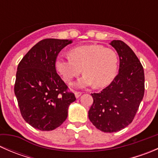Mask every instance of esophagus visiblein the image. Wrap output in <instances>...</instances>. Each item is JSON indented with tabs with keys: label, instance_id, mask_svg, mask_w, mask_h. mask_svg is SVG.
I'll return each mask as SVG.
<instances>
[{
	"label": "esophagus",
	"instance_id": "esophagus-1",
	"mask_svg": "<svg viewBox=\"0 0 158 158\" xmlns=\"http://www.w3.org/2000/svg\"><path fill=\"white\" fill-rule=\"evenodd\" d=\"M74 94H75V96H76V98H79V97L81 96V95H82V92H74Z\"/></svg>",
	"mask_w": 158,
	"mask_h": 158
}]
</instances>
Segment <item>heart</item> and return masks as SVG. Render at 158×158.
<instances>
[{"label": "heart", "mask_w": 158, "mask_h": 158, "mask_svg": "<svg viewBox=\"0 0 158 158\" xmlns=\"http://www.w3.org/2000/svg\"><path fill=\"white\" fill-rule=\"evenodd\" d=\"M55 68L65 82L70 84L75 78L84 75L75 83L76 88L95 85L97 88L109 85L115 78L118 69V57L114 50L99 44H89L70 49L69 56H59Z\"/></svg>", "instance_id": "heart-1"}]
</instances>
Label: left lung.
<instances>
[{"label": "left lung", "mask_w": 158, "mask_h": 158, "mask_svg": "<svg viewBox=\"0 0 158 158\" xmlns=\"http://www.w3.org/2000/svg\"><path fill=\"white\" fill-rule=\"evenodd\" d=\"M110 44L118 54V74L102 91L92 94L89 118L100 131L111 133L133 121L144 97V73L140 60L126 44L113 40Z\"/></svg>", "instance_id": "8db88e82"}]
</instances>
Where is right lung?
I'll return each mask as SVG.
<instances>
[{
    "label": "right lung",
    "mask_w": 158,
    "mask_h": 158,
    "mask_svg": "<svg viewBox=\"0 0 158 158\" xmlns=\"http://www.w3.org/2000/svg\"><path fill=\"white\" fill-rule=\"evenodd\" d=\"M73 41L44 39L23 57L17 66L14 93L22 117L40 131H52L66 119L74 93L57 74L55 61L59 52Z\"/></svg>",
    "instance_id": "obj_1"
}]
</instances>
